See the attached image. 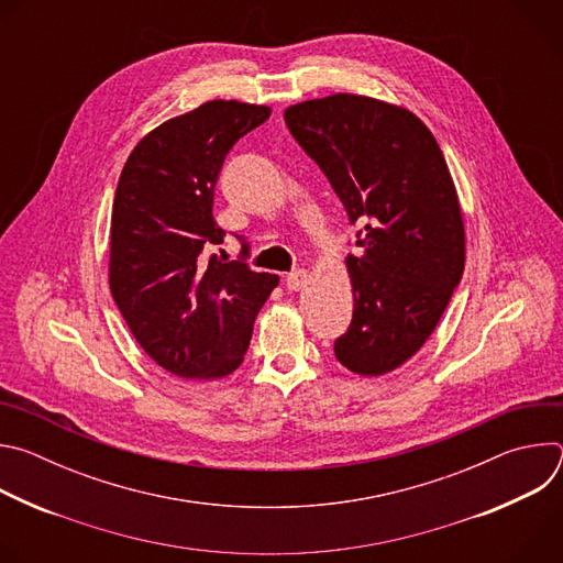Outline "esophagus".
Masks as SVG:
<instances>
[{
    "label": "esophagus",
    "instance_id": "esophagus-1",
    "mask_svg": "<svg viewBox=\"0 0 563 563\" xmlns=\"http://www.w3.org/2000/svg\"><path fill=\"white\" fill-rule=\"evenodd\" d=\"M307 278H309V274L305 269H294L285 276V285H287L289 291H298L307 285Z\"/></svg>",
    "mask_w": 563,
    "mask_h": 563
}]
</instances>
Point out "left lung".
I'll list each match as a JSON object with an SVG mask.
<instances>
[{
	"mask_svg": "<svg viewBox=\"0 0 563 563\" xmlns=\"http://www.w3.org/2000/svg\"><path fill=\"white\" fill-rule=\"evenodd\" d=\"M285 122L361 227L363 252L345 258L354 316L334 354L354 374H387L423 347L463 276V213L445 157L415 113L365 96L300 102Z\"/></svg>",
	"mask_w": 563,
	"mask_h": 563,
	"instance_id": "1",
	"label": "left lung"
}]
</instances>
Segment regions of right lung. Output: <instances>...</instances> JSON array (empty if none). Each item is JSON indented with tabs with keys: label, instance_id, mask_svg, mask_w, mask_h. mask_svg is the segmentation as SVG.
<instances>
[{
	"label": "right lung",
	"instance_id": "1",
	"mask_svg": "<svg viewBox=\"0 0 563 563\" xmlns=\"http://www.w3.org/2000/svg\"><path fill=\"white\" fill-rule=\"evenodd\" d=\"M269 115L261 104L205 102L146 133L120 174L111 294L140 347L176 376L211 380L238 369L254 320L278 285L276 274H258L243 261L202 256L224 240L213 220L224 155Z\"/></svg>",
	"mask_w": 563,
	"mask_h": 563
}]
</instances>
